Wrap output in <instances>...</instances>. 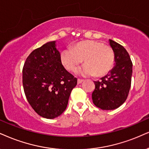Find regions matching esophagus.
<instances>
[{"mask_svg":"<svg viewBox=\"0 0 149 149\" xmlns=\"http://www.w3.org/2000/svg\"><path fill=\"white\" fill-rule=\"evenodd\" d=\"M82 82H84V80H83V79H78V80H77V83H78V84H81Z\"/></svg>","mask_w":149,"mask_h":149,"instance_id":"esophagus-1","label":"esophagus"}]
</instances>
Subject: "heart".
<instances>
[{
  "instance_id": "b5f03b06",
  "label": "heart",
  "mask_w": 149,
  "mask_h": 149,
  "mask_svg": "<svg viewBox=\"0 0 149 149\" xmlns=\"http://www.w3.org/2000/svg\"><path fill=\"white\" fill-rule=\"evenodd\" d=\"M83 60L86 64L79 70L80 74L101 77L113 68L115 54L111 46L102 42L84 41L64 49L61 55V63L68 71L74 70Z\"/></svg>"
}]
</instances>
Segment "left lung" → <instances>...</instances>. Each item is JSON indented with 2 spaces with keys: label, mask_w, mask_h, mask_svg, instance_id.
Masks as SVG:
<instances>
[{
  "label": "left lung",
  "mask_w": 149,
  "mask_h": 149,
  "mask_svg": "<svg viewBox=\"0 0 149 149\" xmlns=\"http://www.w3.org/2000/svg\"><path fill=\"white\" fill-rule=\"evenodd\" d=\"M109 41L115 65L106 76L94 81L95 89L92 94L93 104L102 110H113L124 104L131 88L133 73V63L126 49L117 42Z\"/></svg>",
  "instance_id": "obj_1"
}]
</instances>
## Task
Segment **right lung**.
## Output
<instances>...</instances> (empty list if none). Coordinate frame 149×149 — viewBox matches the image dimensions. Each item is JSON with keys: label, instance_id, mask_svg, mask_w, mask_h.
<instances>
[{"label": "right lung", "instance_id": "right-lung-1", "mask_svg": "<svg viewBox=\"0 0 149 149\" xmlns=\"http://www.w3.org/2000/svg\"><path fill=\"white\" fill-rule=\"evenodd\" d=\"M77 79L64 68L55 41L44 44L27 56L23 86L27 102L40 116L54 119L65 111Z\"/></svg>", "mask_w": 149, "mask_h": 149}]
</instances>
